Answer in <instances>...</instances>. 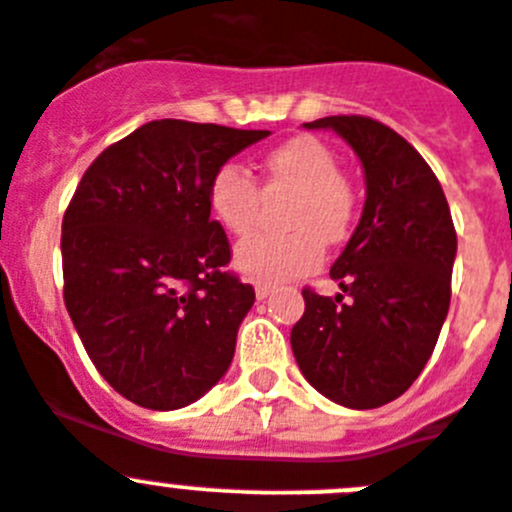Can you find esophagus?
<instances>
[{
    "mask_svg": "<svg viewBox=\"0 0 512 512\" xmlns=\"http://www.w3.org/2000/svg\"><path fill=\"white\" fill-rule=\"evenodd\" d=\"M255 295H257V300L270 298V295H272V288H270V285H257V288H255Z\"/></svg>",
    "mask_w": 512,
    "mask_h": 512,
    "instance_id": "1",
    "label": "esophagus"
}]
</instances>
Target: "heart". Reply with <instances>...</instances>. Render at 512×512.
I'll return each instance as SVG.
<instances>
[{"label":"heart","mask_w":512,"mask_h":512,"mask_svg":"<svg viewBox=\"0 0 512 512\" xmlns=\"http://www.w3.org/2000/svg\"><path fill=\"white\" fill-rule=\"evenodd\" d=\"M262 186L288 189L280 234H260L242 242L234 265L245 278L280 285L315 270L323 260V242L346 240L356 214V194L338 171V156L315 136H295L270 148L262 159ZM260 186L237 164H222L207 186L209 212L229 234L245 237L260 217Z\"/></svg>","instance_id":"obj_1"}]
</instances>
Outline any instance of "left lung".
<instances>
[{"label":"left lung","instance_id":"1","mask_svg":"<svg viewBox=\"0 0 512 512\" xmlns=\"http://www.w3.org/2000/svg\"><path fill=\"white\" fill-rule=\"evenodd\" d=\"M364 166L366 202L331 267L336 298L305 288L290 333L310 386L348 409H376L422 374L450 310L457 232L437 176L417 148L366 116H328Z\"/></svg>","mask_w":512,"mask_h":512}]
</instances>
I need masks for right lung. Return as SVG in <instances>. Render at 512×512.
Returning <instances> with one entry per match:
<instances>
[{"label": "right lung", "instance_id": "right-lung-1", "mask_svg": "<svg viewBox=\"0 0 512 512\" xmlns=\"http://www.w3.org/2000/svg\"><path fill=\"white\" fill-rule=\"evenodd\" d=\"M270 131L164 118L108 146L62 217L65 308L108 384L138 407L181 409L234 356L252 285L224 270L209 217L214 171Z\"/></svg>", "mask_w": 512, "mask_h": 512}]
</instances>
